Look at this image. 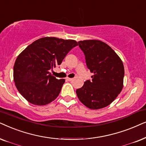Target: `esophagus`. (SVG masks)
Here are the masks:
<instances>
[{
    "label": "esophagus",
    "mask_w": 146,
    "mask_h": 146,
    "mask_svg": "<svg viewBox=\"0 0 146 146\" xmlns=\"http://www.w3.org/2000/svg\"><path fill=\"white\" fill-rule=\"evenodd\" d=\"M67 79L68 81H73V78H69V77H67Z\"/></svg>",
    "instance_id": "34e87169"
}]
</instances>
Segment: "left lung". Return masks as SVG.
<instances>
[{
	"mask_svg": "<svg viewBox=\"0 0 146 146\" xmlns=\"http://www.w3.org/2000/svg\"><path fill=\"white\" fill-rule=\"evenodd\" d=\"M85 54L87 66L93 75L76 90L82 104L91 110H99L111 104L123 86L124 67L117 54L99 40L78 42Z\"/></svg>",
	"mask_w": 146,
	"mask_h": 146,
	"instance_id": "left-lung-1",
	"label": "left lung"
}]
</instances>
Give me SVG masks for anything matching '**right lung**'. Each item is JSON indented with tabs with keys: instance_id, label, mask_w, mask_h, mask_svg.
<instances>
[{
	"instance_id": "obj_1",
	"label": "right lung",
	"mask_w": 146,
	"mask_h": 146,
	"mask_svg": "<svg viewBox=\"0 0 146 146\" xmlns=\"http://www.w3.org/2000/svg\"><path fill=\"white\" fill-rule=\"evenodd\" d=\"M76 40L57 37L40 38L23 50L17 57L13 79L19 92L36 106L52 102L59 95L65 79H57L49 70L61 65Z\"/></svg>"
}]
</instances>
